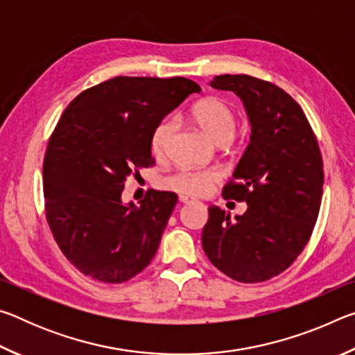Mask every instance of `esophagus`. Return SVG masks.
Returning a JSON list of instances; mask_svg holds the SVG:
<instances>
[{"label": "esophagus", "mask_w": 355, "mask_h": 355, "mask_svg": "<svg viewBox=\"0 0 355 355\" xmlns=\"http://www.w3.org/2000/svg\"><path fill=\"white\" fill-rule=\"evenodd\" d=\"M180 202H182V203H192L196 200L192 199V197H188V196H180Z\"/></svg>", "instance_id": "1"}]
</instances>
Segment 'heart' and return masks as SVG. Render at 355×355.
I'll return each mask as SVG.
<instances>
[{"label": "heart", "mask_w": 355, "mask_h": 355, "mask_svg": "<svg viewBox=\"0 0 355 355\" xmlns=\"http://www.w3.org/2000/svg\"><path fill=\"white\" fill-rule=\"evenodd\" d=\"M194 122L205 131L209 139L216 144L228 142L236 133V117L230 106L218 98H207L194 105L191 111ZM173 133V120L161 119L150 135V150L155 156H163L169 146ZM220 175L211 169H182L166 180L169 188L182 194L203 196L211 191L213 184L219 182Z\"/></svg>", "instance_id": "obj_1"}]
</instances>
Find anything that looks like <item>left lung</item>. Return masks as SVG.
<instances>
[{"instance_id":"left-lung-1","label":"left lung","mask_w":355,"mask_h":355,"mask_svg":"<svg viewBox=\"0 0 355 355\" xmlns=\"http://www.w3.org/2000/svg\"><path fill=\"white\" fill-rule=\"evenodd\" d=\"M209 86L241 98L252 135L222 189L224 199L245 202L248 209L230 219L209 207L202 245L220 272L258 284L290 268L309 243L322 197L320 147L302 107L275 84L219 75Z\"/></svg>"}]
</instances>
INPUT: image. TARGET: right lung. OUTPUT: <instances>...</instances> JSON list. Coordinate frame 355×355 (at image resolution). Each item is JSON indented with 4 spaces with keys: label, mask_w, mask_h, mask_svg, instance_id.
<instances>
[{
    "label": "right lung",
    "mask_w": 355,
    "mask_h": 355,
    "mask_svg": "<svg viewBox=\"0 0 355 355\" xmlns=\"http://www.w3.org/2000/svg\"><path fill=\"white\" fill-rule=\"evenodd\" d=\"M200 86L188 78L116 76L65 107L44 159L46 220L78 271L122 284L147 268L178 197L148 191L122 202L125 180L153 164L155 125Z\"/></svg>",
    "instance_id": "obj_1"
}]
</instances>
